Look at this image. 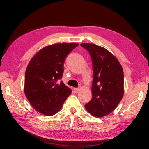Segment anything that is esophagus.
Listing matches in <instances>:
<instances>
[{"label":"esophagus","instance_id":"1","mask_svg":"<svg viewBox=\"0 0 149 149\" xmlns=\"http://www.w3.org/2000/svg\"><path fill=\"white\" fill-rule=\"evenodd\" d=\"M74 91L75 93H77L79 91V88H74Z\"/></svg>","mask_w":149,"mask_h":149}]
</instances>
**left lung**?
<instances>
[{"instance_id":"1","label":"left lung","mask_w":149,"mask_h":149,"mask_svg":"<svg viewBox=\"0 0 149 149\" xmlns=\"http://www.w3.org/2000/svg\"><path fill=\"white\" fill-rule=\"evenodd\" d=\"M81 45L90 54L93 70V97L85 107L94 117H104L111 113L123 98V68L115 56L105 48L93 44Z\"/></svg>"}]
</instances>
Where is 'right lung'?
<instances>
[{
	"instance_id": "1",
	"label": "right lung",
	"mask_w": 149,
	"mask_h": 149,
	"mask_svg": "<svg viewBox=\"0 0 149 149\" xmlns=\"http://www.w3.org/2000/svg\"><path fill=\"white\" fill-rule=\"evenodd\" d=\"M75 43L55 44L45 47L29 63L25 75V94L35 109L46 116L56 114L72 93L58 80L63 77L64 63Z\"/></svg>"
}]
</instances>
